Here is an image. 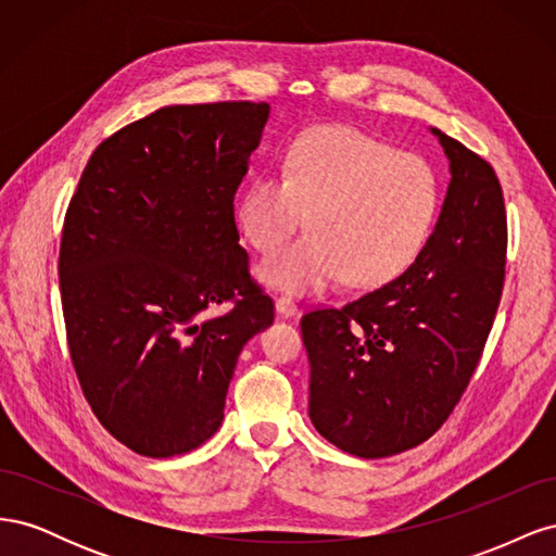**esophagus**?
<instances>
[{
	"label": "esophagus",
	"mask_w": 556,
	"mask_h": 556,
	"mask_svg": "<svg viewBox=\"0 0 556 556\" xmlns=\"http://www.w3.org/2000/svg\"><path fill=\"white\" fill-rule=\"evenodd\" d=\"M276 311L282 315V317H292L299 313V306L294 304V301L290 296H278L276 299Z\"/></svg>",
	"instance_id": "1"
}]
</instances>
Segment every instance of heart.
Segmentation results:
<instances>
[{
  "label": "heart",
  "instance_id": "heart-1",
  "mask_svg": "<svg viewBox=\"0 0 556 556\" xmlns=\"http://www.w3.org/2000/svg\"><path fill=\"white\" fill-rule=\"evenodd\" d=\"M441 204V174L429 157L359 129L319 125L290 143L282 176L262 174L245 185L237 225L248 245L266 252L306 217L311 231L257 266V278L276 290L306 294L339 278L371 290L422 255Z\"/></svg>",
  "mask_w": 556,
  "mask_h": 556
}]
</instances>
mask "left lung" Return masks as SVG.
<instances>
[{
  "instance_id": "obj_1",
  "label": "left lung",
  "mask_w": 556,
  "mask_h": 556,
  "mask_svg": "<svg viewBox=\"0 0 556 556\" xmlns=\"http://www.w3.org/2000/svg\"><path fill=\"white\" fill-rule=\"evenodd\" d=\"M431 131L452 178L422 255L343 308L301 317L311 422L362 459L392 457L441 429L476 371L503 292L501 182L490 162Z\"/></svg>"
}]
</instances>
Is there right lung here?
Returning a JSON list of instances; mask_svg holds the SVG:
<instances>
[{"label": "right lung", "instance_id": "obj_1", "mask_svg": "<svg viewBox=\"0 0 556 556\" xmlns=\"http://www.w3.org/2000/svg\"><path fill=\"white\" fill-rule=\"evenodd\" d=\"M268 111L150 113L97 146L66 208L58 271L80 390L143 457L190 452L220 429L241 350L274 323L233 220ZM225 300V316L203 317Z\"/></svg>", "mask_w": 556, "mask_h": 556}]
</instances>
